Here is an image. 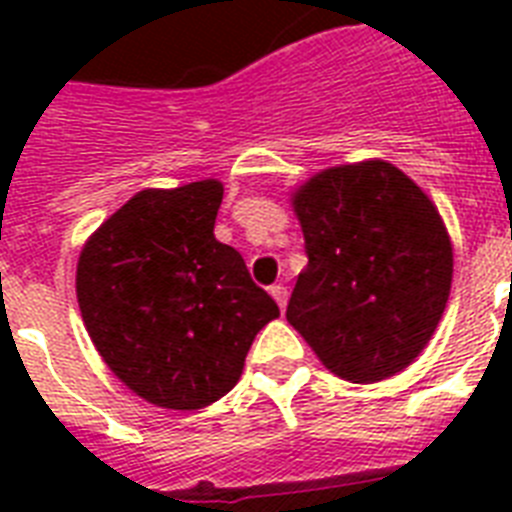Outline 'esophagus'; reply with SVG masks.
<instances>
[{"instance_id":"34e87169","label":"esophagus","mask_w":512,"mask_h":512,"mask_svg":"<svg viewBox=\"0 0 512 512\" xmlns=\"http://www.w3.org/2000/svg\"><path fill=\"white\" fill-rule=\"evenodd\" d=\"M271 295H273V300L279 303L281 311H284V308H287V300H289V289L284 287V284H273Z\"/></svg>"}]
</instances>
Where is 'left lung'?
Here are the masks:
<instances>
[{
    "mask_svg": "<svg viewBox=\"0 0 512 512\" xmlns=\"http://www.w3.org/2000/svg\"><path fill=\"white\" fill-rule=\"evenodd\" d=\"M308 265L287 321L329 372L377 382L436 332L452 289V241L436 204L388 162L342 164L292 193Z\"/></svg>",
    "mask_w": 512,
    "mask_h": 512,
    "instance_id": "1",
    "label": "left lung"
}]
</instances>
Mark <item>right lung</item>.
Instances as JSON below:
<instances>
[{"mask_svg":"<svg viewBox=\"0 0 512 512\" xmlns=\"http://www.w3.org/2000/svg\"><path fill=\"white\" fill-rule=\"evenodd\" d=\"M220 180L146 188L82 247L76 300L119 380L164 409L193 412L239 382L249 345L279 305L244 257L215 239Z\"/></svg>","mask_w":512,"mask_h":512,"instance_id":"add662e5","label":"right lung"}]
</instances>
